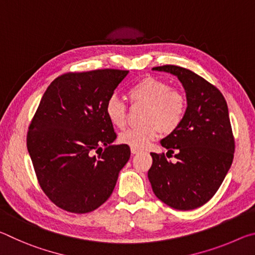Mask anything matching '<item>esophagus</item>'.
<instances>
[{"label":"esophagus","mask_w":255,"mask_h":255,"mask_svg":"<svg viewBox=\"0 0 255 255\" xmlns=\"http://www.w3.org/2000/svg\"><path fill=\"white\" fill-rule=\"evenodd\" d=\"M140 150L139 149H137V148H131V153L132 154H137V153H139Z\"/></svg>","instance_id":"esophagus-1"}]
</instances>
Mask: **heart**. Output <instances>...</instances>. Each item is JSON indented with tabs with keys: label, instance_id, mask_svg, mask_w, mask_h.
Returning <instances> with one entry per match:
<instances>
[{
	"label": "heart",
	"instance_id": "1",
	"mask_svg": "<svg viewBox=\"0 0 255 255\" xmlns=\"http://www.w3.org/2000/svg\"><path fill=\"white\" fill-rule=\"evenodd\" d=\"M133 105H145L143 123L139 127L129 128L119 135L123 144L143 149L157 138L159 132L171 133L178 128L187 111V98L179 89L171 88L167 82L147 76L133 84L128 92ZM106 116L115 127L123 128L127 123V106L117 97L108 99Z\"/></svg>",
	"mask_w": 255,
	"mask_h": 255
}]
</instances>
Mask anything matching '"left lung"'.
<instances>
[{"instance_id": "left-lung-1", "label": "left lung", "mask_w": 255, "mask_h": 255, "mask_svg": "<svg viewBox=\"0 0 255 255\" xmlns=\"http://www.w3.org/2000/svg\"><path fill=\"white\" fill-rule=\"evenodd\" d=\"M176 76L187 97L183 122L161 145L178 162L150 153L148 180L159 200L178 210L205 205L221 187L234 157L228 107L221 91L201 76L175 65L153 67ZM166 153V155H167Z\"/></svg>"}]
</instances>
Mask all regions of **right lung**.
<instances>
[{"label":"right lung","instance_id":"add662e5","mask_svg":"<svg viewBox=\"0 0 255 255\" xmlns=\"http://www.w3.org/2000/svg\"><path fill=\"white\" fill-rule=\"evenodd\" d=\"M128 73L108 68L67 73L42 96L27 147L41 189L59 208L90 213L114 191L130 148L111 145L117 133L105 107Z\"/></svg>","mask_w":255,"mask_h":255}]
</instances>
